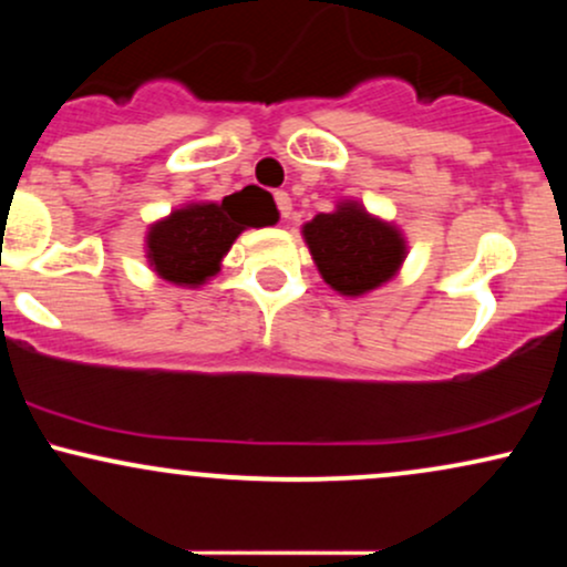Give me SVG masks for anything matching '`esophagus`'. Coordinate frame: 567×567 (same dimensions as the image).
<instances>
[{"label":"esophagus","instance_id":"obj_1","mask_svg":"<svg viewBox=\"0 0 567 567\" xmlns=\"http://www.w3.org/2000/svg\"><path fill=\"white\" fill-rule=\"evenodd\" d=\"M275 202H277V210H279V216H282L285 220L290 218V213H292V202H290V194L288 192H277L275 194Z\"/></svg>","mask_w":567,"mask_h":567}]
</instances>
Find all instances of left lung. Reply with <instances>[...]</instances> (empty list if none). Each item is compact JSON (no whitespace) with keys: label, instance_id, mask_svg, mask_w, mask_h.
<instances>
[{"label":"left lung","instance_id":"8db88e82","mask_svg":"<svg viewBox=\"0 0 567 567\" xmlns=\"http://www.w3.org/2000/svg\"><path fill=\"white\" fill-rule=\"evenodd\" d=\"M303 239L322 279L341 296L375 290L405 261L402 234L357 202H341L338 210L311 218Z\"/></svg>","mask_w":567,"mask_h":567}]
</instances>
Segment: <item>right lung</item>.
Here are the masks:
<instances>
[{
    "instance_id": "1",
    "label": "right lung",
    "mask_w": 567,
    "mask_h": 567,
    "mask_svg": "<svg viewBox=\"0 0 567 567\" xmlns=\"http://www.w3.org/2000/svg\"><path fill=\"white\" fill-rule=\"evenodd\" d=\"M275 199L247 186L220 202H199L173 210L148 229L146 258L162 279L197 288L220 271V258L247 226L277 224Z\"/></svg>"
}]
</instances>
